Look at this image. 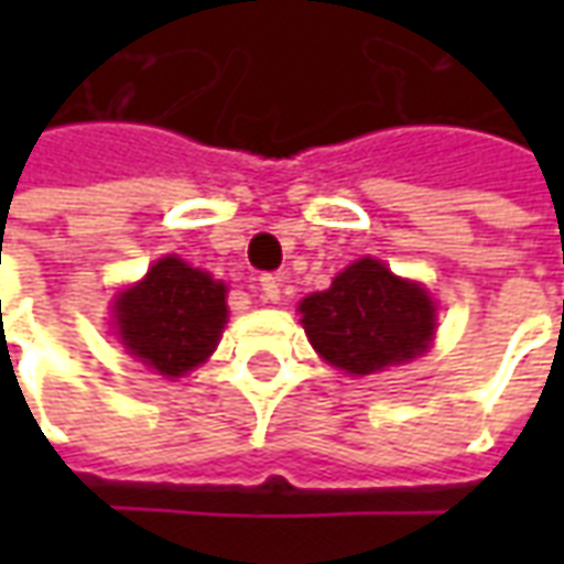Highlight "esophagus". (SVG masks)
I'll use <instances>...</instances> for the list:
<instances>
[{
    "label": "esophagus",
    "instance_id": "1",
    "mask_svg": "<svg viewBox=\"0 0 564 564\" xmlns=\"http://www.w3.org/2000/svg\"><path fill=\"white\" fill-rule=\"evenodd\" d=\"M259 293H262V299L265 302H281V278H274V274H262L259 278Z\"/></svg>",
    "mask_w": 564,
    "mask_h": 564
}]
</instances>
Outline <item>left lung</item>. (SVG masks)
<instances>
[{
  "label": "left lung",
  "instance_id": "8db88e82",
  "mask_svg": "<svg viewBox=\"0 0 564 564\" xmlns=\"http://www.w3.org/2000/svg\"><path fill=\"white\" fill-rule=\"evenodd\" d=\"M299 314L311 347L354 378L411 362L435 338V302L423 283L371 257L350 262L329 290L302 299Z\"/></svg>",
  "mask_w": 564,
  "mask_h": 564
}]
</instances>
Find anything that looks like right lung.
Masks as SVG:
<instances>
[{
	"label": "right lung",
	"mask_w": 564,
	"mask_h": 564,
	"mask_svg": "<svg viewBox=\"0 0 564 564\" xmlns=\"http://www.w3.org/2000/svg\"><path fill=\"white\" fill-rule=\"evenodd\" d=\"M226 283L181 257H162L115 299L117 338L162 378L202 366L226 326Z\"/></svg>",
	"instance_id": "obj_1"
}]
</instances>
